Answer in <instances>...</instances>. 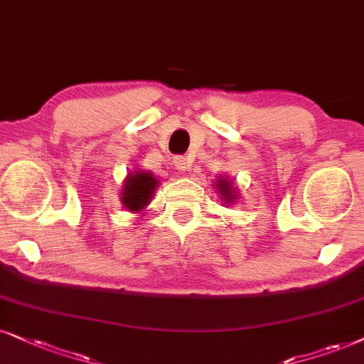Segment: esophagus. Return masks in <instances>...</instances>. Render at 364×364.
<instances>
[{"mask_svg":"<svg viewBox=\"0 0 364 364\" xmlns=\"http://www.w3.org/2000/svg\"><path fill=\"white\" fill-rule=\"evenodd\" d=\"M173 164H174V168H176L179 173H186L188 168H190V164H188L186 158H183V156H178V158H174L173 159Z\"/></svg>","mask_w":364,"mask_h":364,"instance_id":"1","label":"esophagus"}]
</instances>
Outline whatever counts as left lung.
Returning a JSON list of instances; mask_svg holds the SVG:
<instances>
[{
	"mask_svg": "<svg viewBox=\"0 0 364 364\" xmlns=\"http://www.w3.org/2000/svg\"><path fill=\"white\" fill-rule=\"evenodd\" d=\"M215 188H216V193L220 195V200H222L225 205L230 206V205L237 203L238 195H240V193L237 191V186H235V183H233V179L220 174L215 181Z\"/></svg>",
	"mask_w": 364,
	"mask_h": 364,
	"instance_id": "1",
	"label": "left lung"
}]
</instances>
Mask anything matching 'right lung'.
<instances>
[{"mask_svg": "<svg viewBox=\"0 0 364 364\" xmlns=\"http://www.w3.org/2000/svg\"><path fill=\"white\" fill-rule=\"evenodd\" d=\"M159 186V178L151 171L134 168L127 173L122 181L121 203L131 213H142L153 200L154 191Z\"/></svg>", "mask_w": 364, "mask_h": 364, "instance_id": "add662e5", "label": "right lung"}]
</instances>
